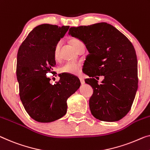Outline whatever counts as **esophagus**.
I'll return each instance as SVG.
<instances>
[{"label": "esophagus", "mask_w": 150, "mask_h": 150, "mask_svg": "<svg viewBox=\"0 0 150 150\" xmlns=\"http://www.w3.org/2000/svg\"><path fill=\"white\" fill-rule=\"evenodd\" d=\"M79 79H80V81H81V84H84V83H85V80H84L83 78L80 77Z\"/></svg>", "instance_id": "esophagus-1"}]
</instances>
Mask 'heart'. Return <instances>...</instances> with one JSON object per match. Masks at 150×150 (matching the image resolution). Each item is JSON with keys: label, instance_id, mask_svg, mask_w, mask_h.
Masks as SVG:
<instances>
[{"label": "heart", "instance_id": "1", "mask_svg": "<svg viewBox=\"0 0 150 150\" xmlns=\"http://www.w3.org/2000/svg\"><path fill=\"white\" fill-rule=\"evenodd\" d=\"M81 42L79 40L73 39L71 41V44L73 48H75L78 43ZM60 51V42H58L54 48V57L55 59H57L59 56ZM80 71H81V64L78 62H67L63 66L61 67L59 69V71L62 73H67L69 75H77L79 74Z\"/></svg>", "mask_w": 150, "mask_h": 150}]
</instances>
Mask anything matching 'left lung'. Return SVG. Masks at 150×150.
<instances>
[{
    "label": "left lung",
    "instance_id": "8db88e82",
    "mask_svg": "<svg viewBox=\"0 0 150 150\" xmlns=\"http://www.w3.org/2000/svg\"><path fill=\"white\" fill-rule=\"evenodd\" d=\"M69 35L81 40L89 54L86 57L85 80L93 93L89 102L96 118L102 121H118L132 106L138 88L137 59L129 39L110 24L105 22L88 26L72 27ZM105 77L101 84L94 78Z\"/></svg>",
    "mask_w": 150,
    "mask_h": 150
}]
</instances>
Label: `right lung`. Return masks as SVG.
<instances>
[{"label":"right lung","instance_id":"right-lung-1","mask_svg":"<svg viewBox=\"0 0 150 150\" xmlns=\"http://www.w3.org/2000/svg\"><path fill=\"white\" fill-rule=\"evenodd\" d=\"M69 26L42 24L30 32L20 46L17 57L19 96L28 115L40 122H50L65 115L68 98L81 86L79 78L60 76L51 84L46 74L56 65L54 48Z\"/></svg>","mask_w":150,"mask_h":150}]
</instances>
